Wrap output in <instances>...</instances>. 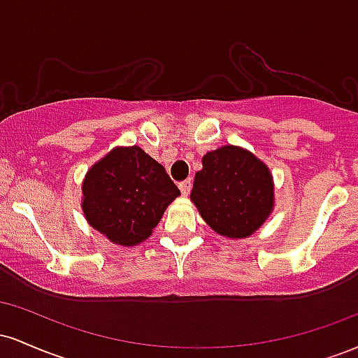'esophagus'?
Here are the masks:
<instances>
[{
	"label": "esophagus",
	"instance_id": "esophagus-1",
	"mask_svg": "<svg viewBox=\"0 0 358 358\" xmlns=\"http://www.w3.org/2000/svg\"><path fill=\"white\" fill-rule=\"evenodd\" d=\"M178 187H180V192H182L183 195L187 196L188 193H190V190H192V180H185V182L180 183Z\"/></svg>",
	"mask_w": 358,
	"mask_h": 358
}]
</instances>
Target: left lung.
<instances>
[{
    "label": "left lung",
    "mask_w": 358,
    "mask_h": 358,
    "mask_svg": "<svg viewBox=\"0 0 358 358\" xmlns=\"http://www.w3.org/2000/svg\"><path fill=\"white\" fill-rule=\"evenodd\" d=\"M190 193L208 227L229 239H244L264 224L274 207L269 168L239 146H222L202 158Z\"/></svg>",
    "instance_id": "left-lung-1"
}]
</instances>
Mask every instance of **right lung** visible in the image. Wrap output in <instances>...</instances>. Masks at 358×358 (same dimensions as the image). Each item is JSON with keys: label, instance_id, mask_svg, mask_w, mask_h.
Returning <instances> with one entry per match:
<instances>
[{"label": "right lung", "instance_id": "1", "mask_svg": "<svg viewBox=\"0 0 358 358\" xmlns=\"http://www.w3.org/2000/svg\"><path fill=\"white\" fill-rule=\"evenodd\" d=\"M82 195V212L90 227L129 248L151 236L180 190L141 148L119 146L94 163Z\"/></svg>", "mask_w": 358, "mask_h": 358}]
</instances>
